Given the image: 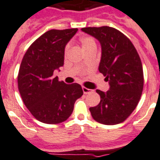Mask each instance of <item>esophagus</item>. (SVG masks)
I'll use <instances>...</instances> for the list:
<instances>
[{
  "mask_svg": "<svg viewBox=\"0 0 160 160\" xmlns=\"http://www.w3.org/2000/svg\"><path fill=\"white\" fill-rule=\"evenodd\" d=\"M82 89H83V92H84V94H88L92 92V89H89V88H86V87H84V86L82 87Z\"/></svg>",
  "mask_w": 160,
  "mask_h": 160,
  "instance_id": "obj_1",
  "label": "esophagus"
}]
</instances>
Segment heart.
Returning <instances> with one entry per match:
<instances>
[{
  "label": "heart",
  "instance_id": "obj_1",
  "mask_svg": "<svg viewBox=\"0 0 160 160\" xmlns=\"http://www.w3.org/2000/svg\"><path fill=\"white\" fill-rule=\"evenodd\" d=\"M80 42L82 47L86 51L92 48H97V42L93 37L92 36H83L80 38ZM69 49V44H67L65 47V53L68 52Z\"/></svg>",
  "mask_w": 160,
  "mask_h": 160
}]
</instances>
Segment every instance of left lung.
I'll use <instances>...</instances> for the list:
<instances>
[{
  "label": "left lung",
  "instance_id": "1",
  "mask_svg": "<svg viewBox=\"0 0 160 160\" xmlns=\"http://www.w3.org/2000/svg\"><path fill=\"white\" fill-rule=\"evenodd\" d=\"M82 30L99 40L102 49L99 72L110 88L97 90L100 103L89 108L95 121L104 125L123 122L134 110L143 89V70L135 47L124 34L110 26Z\"/></svg>",
  "mask_w": 160,
  "mask_h": 160
}]
</instances>
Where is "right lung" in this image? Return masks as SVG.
I'll use <instances>...</instances> for the list:
<instances>
[{
	"label": "right lung",
	"mask_w": 160,
	"mask_h": 160,
	"mask_svg": "<svg viewBox=\"0 0 160 160\" xmlns=\"http://www.w3.org/2000/svg\"><path fill=\"white\" fill-rule=\"evenodd\" d=\"M78 29L51 30L30 46L18 76L19 92L26 108L39 122L58 124L68 118L83 95L79 84H65L54 77L63 65L64 48Z\"/></svg>",
	"instance_id": "1"
}]
</instances>
